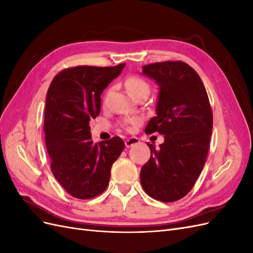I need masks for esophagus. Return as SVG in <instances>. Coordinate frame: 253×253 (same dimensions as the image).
Wrapping results in <instances>:
<instances>
[{
	"label": "esophagus",
	"instance_id": "34e87169",
	"mask_svg": "<svg viewBox=\"0 0 253 253\" xmlns=\"http://www.w3.org/2000/svg\"><path fill=\"white\" fill-rule=\"evenodd\" d=\"M140 142V140L137 138V137H129L128 139H126V148H131V147H133V145H135V144H138Z\"/></svg>",
	"mask_w": 253,
	"mask_h": 253
}]
</instances>
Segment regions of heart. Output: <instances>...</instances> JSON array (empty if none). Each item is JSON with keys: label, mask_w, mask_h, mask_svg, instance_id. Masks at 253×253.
<instances>
[{"label": "heart", "mask_w": 253, "mask_h": 253, "mask_svg": "<svg viewBox=\"0 0 253 253\" xmlns=\"http://www.w3.org/2000/svg\"><path fill=\"white\" fill-rule=\"evenodd\" d=\"M126 86L127 88L128 94L134 98L138 97L143 93H150L149 83L144 79L138 77V76H132V77L127 78L126 81ZM139 122H140L139 117H129L124 121V126H135V125H138Z\"/></svg>", "instance_id": "obj_1"}]
</instances>
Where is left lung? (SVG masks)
Here are the masks:
<instances>
[{"label":"left lung","mask_w":253,"mask_h":253,"mask_svg":"<svg viewBox=\"0 0 253 253\" xmlns=\"http://www.w3.org/2000/svg\"><path fill=\"white\" fill-rule=\"evenodd\" d=\"M142 73L159 85L157 116L145 133L165 135L140 171L141 186L156 201L172 203L185 197L195 185L208 155L213 126L208 94L198 74L181 61L142 66Z\"/></svg>","instance_id":"1"}]
</instances>
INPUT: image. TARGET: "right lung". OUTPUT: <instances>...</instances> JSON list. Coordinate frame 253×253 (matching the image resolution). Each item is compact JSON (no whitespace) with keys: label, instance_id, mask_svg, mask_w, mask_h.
<instances>
[{"label":"right lung","instance_id":"right-lung-1","mask_svg":"<svg viewBox=\"0 0 253 253\" xmlns=\"http://www.w3.org/2000/svg\"><path fill=\"white\" fill-rule=\"evenodd\" d=\"M125 66L68 67L55 76L47 90L44 133L50 169L66 192L79 200L103 192L125 149L118 136L94 144L89 126L100 114L103 89Z\"/></svg>","mask_w":253,"mask_h":253}]
</instances>
